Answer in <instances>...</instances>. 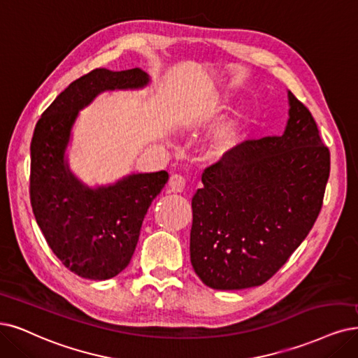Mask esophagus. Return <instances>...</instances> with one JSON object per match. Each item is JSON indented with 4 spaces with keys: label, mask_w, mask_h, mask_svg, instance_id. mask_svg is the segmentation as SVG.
<instances>
[{
    "label": "esophagus",
    "mask_w": 358,
    "mask_h": 358,
    "mask_svg": "<svg viewBox=\"0 0 358 358\" xmlns=\"http://www.w3.org/2000/svg\"><path fill=\"white\" fill-rule=\"evenodd\" d=\"M168 186L172 192H177V193H181L184 189H186V178H184L180 174H174L171 176L169 181H168Z\"/></svg>",
    "instance_id": "1"
}]
</instances>
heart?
Listing matches in <instances>:
<instances>
[{
    "instance_id": "b5f03b06",
    "label": "heart",
    "mask_w": 358,
    "mask_h": 358,
    "mask_svg": "<svg viewBox=\"0 0 358 358\" xmlns=\"http://www.w3.org/2000/svg\"><path fill=\"white\" fill-rule=\"evenodd\" d=\"M224 106H226L224 104V97L221 94H214V96H209L208 99H203L201 101H197L196 104H193L192 113L194 117H203L210 110H221ZM242 127H243L242 117L233 119V121H230L226 127L220 131L218 144H221L222 148H227V145H230L236 140V137L239 136Z\"/></svg>"
}]
</instances>
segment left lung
I'll list each match as a JSON object with an SVG mask.
<instances>
[{
    "instance_id": "8db88e82",
    "label": "left lung",
    "mask_w": 358,
    "mask_h": 358,
    "mask_svg": "<svg viewBox=\"0 0 358 358\" xmlns=\"http://www.w3.org/2000/svg\"><path fill=\"white\" fill-rule=\"evenodd\" d=\"M287 99L283 134L237 144L203 171L193 196L190 261L209 287L266 283L319 217L330 153L310 110Z\"/></svg>"
}]
</instances>
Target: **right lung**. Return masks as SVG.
Listing matches in <instances>:
<instances>
[{
	"mask_svg": "<svg viewBox=\"0 0 358 358\" xmlns=\"http://www.w3.org/2000/svg\"><path fill=\"white\" fill-rule=\"evenodd\" d=\"M150 76L140 68L94 69L73 81L36 122L31 143V205L55 255L79 277L108 280L134 254L140 229L168 172L129 174L90 187L69 168L68 149L79 110L104 91L141 90Z\"/></svg>",
	"mask_w": 358,
	"mask_h": 358,
	"instance_id": "obj_1",
	"label": "right lung"
}]
</instances>
